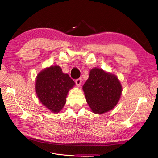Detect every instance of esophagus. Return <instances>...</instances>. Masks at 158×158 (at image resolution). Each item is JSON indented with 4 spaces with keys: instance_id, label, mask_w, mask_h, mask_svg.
I'll return each mask as SVG.
<instances>
[{
    "instance_id": "obj_1",
    "label": "esophagus",
    "mask_w": 158,
    "mask_h": 158,
    "mask_svg": "<svg viewBox=\"0 0 158 158\" xmlns=\"http://www.w3.org/2000/svg\"><path fill=\"white\" fill-rule=\"evenodd\" d=\"M76 83L77 86H79L81 84V78H79L76 80Z\"/></svg>"
}]
</instances>
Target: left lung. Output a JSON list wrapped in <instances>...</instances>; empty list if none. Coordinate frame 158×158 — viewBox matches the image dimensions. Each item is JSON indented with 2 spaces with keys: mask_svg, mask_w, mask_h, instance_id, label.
Listing matches in <instances>:
<instances>
[{
  "mask_svg": "<svg viewBox=\"0 0 158 158\" xmlns=\"http://www.w3.org/2000/svg\"><path fill=\"white\" fill-rule=\"evenodd\" d=\"M86 102L92 111L102 114L114 108L120 100L122 86L117 76L94 68L82 86Z\"/></svg>",
  "mask_w": 158,
  "mask_h": 158,
  "instance_id": "8db88e82",
  "label": "left lung"
}]
</instances>
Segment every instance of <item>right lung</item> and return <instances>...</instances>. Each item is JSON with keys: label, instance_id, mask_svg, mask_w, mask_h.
Returning a JSON list of instances; mask_svg holds the SVG:
<instances>
[{"label": "right lung", "instance_id": "right-lung-1", "mask_svg": "<svg viewBox=\"0 0 158 158\" xmlns=\"http://www.w3.org/2000/svg\"><path fill=\"white\" fill-rule=\"evenodd\" d=\"M75 85L68 74L59 66H51L36 77V92L39 100L51 112L57 113L64 107L69 91Z\"/></svg>", "mask_w": 158, "mask_h": 158}]
</instances>
